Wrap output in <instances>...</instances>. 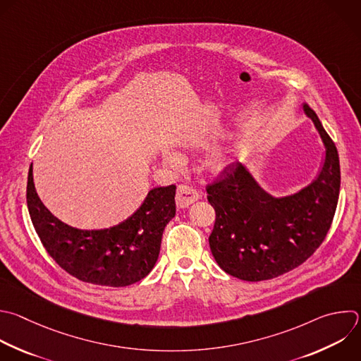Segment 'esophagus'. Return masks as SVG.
Returning a JSON list of instances; mask_svg holds the SVG:
<instances>
[{"label":"esophagus","instance_id":"obj_1","mask_svg":"<svg viewBox=\"0 0 361 361\" xmlns=\"http://www.w3.org/2000/svg\"><path fill=\"white\" fill-rule=\"evenodd\" d=\"M200 200V194L197 190H194L190 185H178L177 188V194H176V204L177 208L184 209L187 207H190L192 202Z\"/></svg>","mask_w":361,"mask_h":361}]
</instances>
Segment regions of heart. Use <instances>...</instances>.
Returning <instances> with one entry per match:
<instances>
[{
  "mask_svg": "<svg viewBox=\"0 0 361 361\" xmlns=\"http://www.w3.org/2000/svg\"><path fill=\"white\" fill-rule=\"evenodd\" d=\"M163 160H164L166 164H170V166H174V167L181 164V156L177 154L176 152H169V153H166V154L163 156ZM231 161H232V157H231L229 154H226V153H225V154H218V156H215V157L211 160L209 167H211L212 171L221 173V171H224L225 169L229 167Z\"/></svg>",
  "mask_w": 361,
  "mask_h": 361,
  "instance_id": "1",
  "label": "heart"
}]
</instances>
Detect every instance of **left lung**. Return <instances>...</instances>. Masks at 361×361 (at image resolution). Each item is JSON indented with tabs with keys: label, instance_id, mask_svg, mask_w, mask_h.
Here are the masks:
<instances>
[{
	"label": "left lung",
	"instance_id": "obj_1",
	"mask_svg": "<svg viewBox=\"0 0 361 361\" xmlns=\"http://www.w3.org/2000/svg\"><path fill=\"white\" fill-rule=\"evenodd\" d=\"M324 147L317 177L302 190L275 197L247 164L233 163L225 176L207 187L215 209L208 238L214 259L226 274L248 282L281 276L302 265L330 229L338 192L337 149L317 114L303 104Z\"/></svg>",
	"mask_w": 361,
	"mask_h": 361
}]
</instances>
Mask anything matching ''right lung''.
Returning <instances> with one entry per match:
<instances>
[{"mask_svg":"<svg viewBox=\"0 0 361 361\" xmlns=\"http://www.w3.org/2000/svg\"><path fill=\"white\" fill-rule=\"evenodd\" d=\"M28 173L27 204L35 231L48 254L76 279L123 288L146 278L154 268L166 225L176 215V185L147 192L123 222L103 229H79L58 219L41 201Z\"/></svg>","mask_w":361,"mask_h":361,"instance_id":"1","label":"right lung"}]
</instances>
